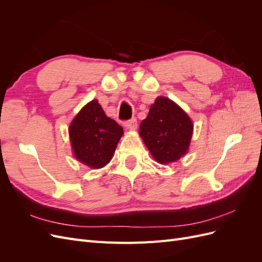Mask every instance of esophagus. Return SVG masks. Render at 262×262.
Here are the masks:
<instances>
[{
    "label": "esophagus",
    "instance_id": "1",
    "mask_svg": "<svg viewBox=\"0 0 262 262\" xmlns=\"http://www.w3.org/2000/svg\"><path fill=\"white\" fill-rule=\"evenodd\" d=\"M124 125H125V128H126V129L136 130V129H137V126H138V121H137V119H136V118H132V119H130L129 121H126V122L124 123Z\"/></svg>",
    "mask_w": 262,
    "mask_h": 262
}]
</instances>
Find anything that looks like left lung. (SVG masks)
<instances>
[{
	"mask_svg": "<svg viewBox=\"0 0 262 262\" xmlns=\"http://www.w3.org/2000/svg\"><path fill=\"white\" fill-rule=\"evenodd\" d=\"M192 132L191 119L176 102L164 96L156 98L139 130L150 154L160 164L176 162L184 156Z\"/></svg>",
	"mask_w": 262,
	"mask_h": 262,
	"instance_id": "obj_1",
	"label": "left lung"
}]
</instances>
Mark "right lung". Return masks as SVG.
I'll list each match as a JSON object with an SVG mask.
<instances>
[{
  "mask_svg": "<svg viewBox=\"0 0 262 262\" xmlns=\"http://www.w3.org/2000/svg\"><path fill=\"white\" fill-rule=\"evenodd\" d=\"M69 134L76 160L96 169L112 161L123 129L94 99L75 116Z\"/></svg>",
  "mask_w": 262,
  "mask_h": 262,
  "instance_id": "obj_1",
  "label": "right lung"
}]
</instances>
